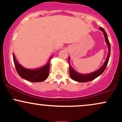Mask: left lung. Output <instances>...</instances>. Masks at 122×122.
Returning <instances> with one entry per match:
<instances>
[{
  "label": "left lung",
  "instance_id": "1",
  "mask_svg": "<svg viewBox=\"0 0 122 122\" xmlns=\"http://www.w3.org/2000/svg\"><path fill=\"white\" fill-rule=\"evenodd\" d=\"M99 29L100 30L102 31L104 34L105 40H106V42L107 43V45L108 46V54L107 55V59H106V61H105L104 64H103V66L100 68L99 69H98L97 71H95L94 72L91 73L89 74H81L77 72L76 71H75V70L73 69V68L71 66H69V73H70V76H71V79L73 80L76 81L77 82H88L90 81L93 80V79H95V78L97 77L98 76H99L100 75H102L104 71L106 69V67H107L108 62L109 58H110V51H111V46H110V43L109 42L108 38V36L106 32L105 31L104 29H103V27H99ZM69 60L70 58L69 57L68 58V63L69 64Z\"/></svg>",
  "mask_w": 122,
  "mask_h": 122
}]
</instances>
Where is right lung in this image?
<instances>
[{"label": "right lung", "instance_id": "obj_1", "mask_svg": "<svg viewBox=\"0 0 122 122\" xmlns=\"http://www.w3.org/2000/svg\"><path fill=\"white\" fill-rule=\"evenodd\" d=\"M52 57L50 58L49 60L44 66L39 69H26L19 64L16 61L14 54H13V60L14 62L15 68L18 73L22 79L27 80L31 82H41L45 80L48 77L49 73L50 60Z\"/></svg>", "mask_w": 122, "mask_h": 122}]
</instances>
